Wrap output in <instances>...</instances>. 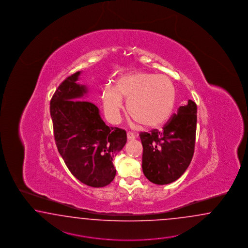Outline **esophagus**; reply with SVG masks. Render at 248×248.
I'll return each mask as SVG.
<instances>
[{"label":"esophagus","mask_w":248,"mask_h":248,"mask_svg":"<svg viewBox=\"0 0 248 248\" xmlns=\"http://www.w3.org/2000/svg\"><path fill=\"white\" fill-rule=\"evenodd\" d=\"M127 139L129 141H132V140H134L135 139V135H134L133 133H130V132H128L127 133Z\"/></svg>","instance_id":"34e87169"}]
</instances>
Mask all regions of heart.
I'll return each instance as SVG.
<instances>
[{
	"instance_id": "heart-1",
	"label": "heart",
	"mask_w": 248,
	"mask_h": 248,
	"mask_svg": "<svg viewBox=\"0 0 248 248\" xmlns=\"http://www.w3.org/2000/svg\"><path fill=\"white\" fill-rule=\"evenodd\" d=\"M176 97L175 87L164 75L129 74L116 81L115 88L107 87L102 103L107 119L120 120L123 98L127 101V112L134 120L147 128L161 126L170 116Z\"/></svg>"
}]
</instances>
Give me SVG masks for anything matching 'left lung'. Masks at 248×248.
Listing matches in <instances>:
<instances>
[{
	"label": "left lung",
	"mask_w": 248,
	"mask_h": 248,
	"mask_svg": "<svg viewBox=\"0 0 248 248\" xmlns=\"http://www.w3.org/2000/svg\"><path fill=\"white\" fill-rule=\"evenodd\" d=\"M197 129V105L187 101L168 121L162 130L141 133L142 171L154 184L177 181L192 160Z\"/></svg>",
	"instance_id": "8db88e82"
}]
</instances>
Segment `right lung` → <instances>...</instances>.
<instances>
[{"mask_svg":"<svg viewBox=\"0 0 248 248\" xmlns=\"http://www.w3.org/2000/svg\"><path fill=\"white\" fill-rule=\"evenodd\" d=\"M80 71L61 83L50 100V115L58 151L70 172L82 183L105 187L115 177L114 155L127 141L126 132L109 127L99 109L85 100L86 86L77 81Z\"/></svg>","mask_w":248,"mask_h":248,"instance_id":"add662e5","label":"right lung"}]
</instances>
